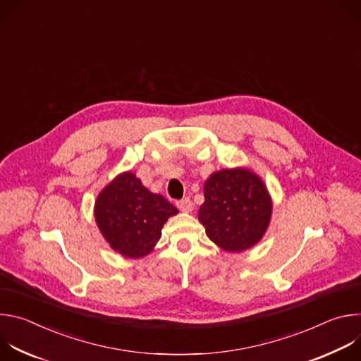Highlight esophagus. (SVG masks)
Returning a JSON list of instances; mask_svg holds the SVG:
<instances>
[{
	"label": "esophagus",
	"mask_w": 361,
	"mask_h": 361,
	"mask_svg": "<svg viewBox=\"0 0 361 361\" xmlns=\"http://www.w3.org/2000/svg\"><path fill=\"white\" fill-rule=\"evenodd\" d=\"M177 207H178L183 213H191L192 209H194V205H192V202H191L190 198H183V200L177 201Z\"/></svg>",
	"instance_id": "esophagus-1"
}]
</instances>
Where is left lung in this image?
Here are the masks:
<instances>
[{
  "label": "left lung",
  "mask_w": 361,
  "mask_h": 361,
  "mask_svg": "<svg viewBox=\"0 0 361 361\" xmlns=\"http://www.w3.org/2000/svg\"><path fill=\"white\" fill-rule=\"evenodd\" d=\"M271 213L273 201L264 181L245 167L216 171L204 183L198 221L227 252H241L259 243Z\"/></svg>",
  "instance_id": "left-lung-1"
}]
</instances>
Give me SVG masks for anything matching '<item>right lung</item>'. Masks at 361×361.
Masks as SVG:
<instances>
[{
	"label": "right lung",
	"mask_w": 361,
	"mask_h": 361,
	"mask_svg": "<svg viewBox=\"0 0 361 361\" xmlns=\"http://www.w3.org/2000/svg\"><path fill=\"white\" fill-rule=\"evenodd\" d=\"M178 210L142 185L134 173L118 174L94 204L95 223L110 247L127 259H141L161 238L163 226Z\"/></svg>",
	"instance_id": "add662e5"
}]
</instances>
